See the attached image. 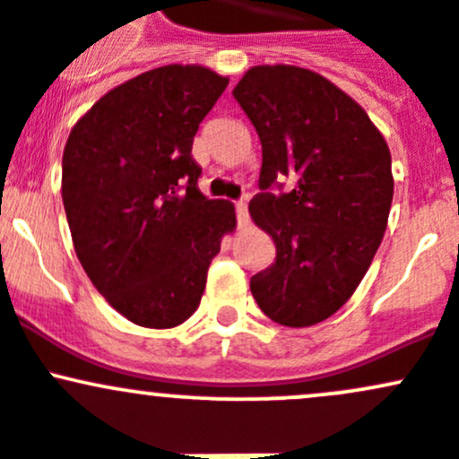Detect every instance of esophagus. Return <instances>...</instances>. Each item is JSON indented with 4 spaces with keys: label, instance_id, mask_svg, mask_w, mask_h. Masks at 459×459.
Here are the masks:
<instances>
[{
    "label": "esophagus",
    "instance_id": "obj_1",
    "mask_svg": "<svg viewBox=\"0 0 459 459\" xmlns=\"http://www.w3.org/2000/svg\"><path fill=\"white\" fill-rule=\"evenodd\" d=\"M235 215H238V226H239V229L248 226V220H251V217H248V204L244 202V200L235 202Z\"/></svg>",
    "mask_w": 459,
    "mask_h": 459
}]
</instances>
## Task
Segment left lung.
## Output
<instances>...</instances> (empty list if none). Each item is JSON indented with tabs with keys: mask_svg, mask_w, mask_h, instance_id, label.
Listing matches in <instances>:
<instances>
[{
	"mask_svg": "<svg viewBox=\"0 0 459 459\" xmlns=\"http://www.w3.org/2000/svg\"><path fill=\"white\" fill-rule=\"evenodd\" d=\"M233 97L262 142L248 211L277 251L251 277V293L273 322L313 326L344 307L377 253L393 202L391 152L362 106L307 68L255 66ZM281 178L294 182L289 194Z\"/></svg>",
	"mask_w": 459,
	"mask_h": 459,
	"instance_id": "1",
	"label": "left lung"
}]
</instances>
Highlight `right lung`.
<instances>
[{
  "instance_id": "1",
  "label": "right lung",
  "mask_w": 459,
  "mask_h": 459,
  "mask_svg": "<svg viewBox=\"0 0 459 459\" xmlns=\"http://www.w3.org/2000/svg\"><path fill=\"white\" fill-rule=\"evenodd\" d=\"M229 86L204 66L152 68L106 92L75 124L62 200L75 253L115 311L173 328L200 307L235 206L202 195L193 137Z\"/></svg>"
}]
</instances>
